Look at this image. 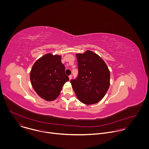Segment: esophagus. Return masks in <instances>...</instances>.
Listing matches in <instances>:
<instances>
[{
    "label": "esophagus",
    "instance_id": "esophagus-1",
    "mask_svg": "<svg viewBox=\"0 0 149 149\" xmlns=\"http://www.w3.org/2000/svg\"><path fill=\"white\" fill-rule=\"evenodd\" d=\"M72 75L69 76V79H70V80H71V79H72Z\"/></svg>",
    "mask_w": 149,
    "mask_h": 149
}]
</instances>
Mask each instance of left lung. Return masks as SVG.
<instances>
[{"mask_svg": "<svg viewBox=\"0 0 149 149\" xmlns=\"http://www.w3.org/2000/svg\"><path fill=\"white\" fill-rule=\"evenodd\" d=\"M79 76L71 84L77 99L91 105L99 102L110 85V72L104 61L96 53L86 50L77 53Z\"/></svg>", "mask_w": 149, "mask_h": 149, "instance_id": "1", "label": "left lung"}]
</instances>
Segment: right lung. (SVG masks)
Segmentation results:
<instances>
[{
	"instance_id": "1",
	"label": "right lung",
	"mask_w": 149,
	"mask_h": 149,
	"mask_svg": "<svg viewBox=\"0 0 149 149\" xmlns=\"http://www.w3.org/2000/svg\"><path fill=\"white\" fill-rule=\"evenodd\" d=\"M31 85L43 99L52 102L60 94L64 84L69 80L65 73L61 56L47 53L38 59L30 74Z\"/></svg>"
}]
</instances>
